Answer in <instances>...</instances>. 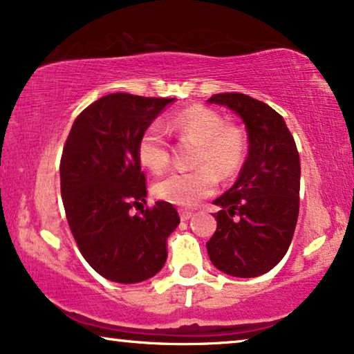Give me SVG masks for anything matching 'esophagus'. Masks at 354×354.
<instances>
[{
	"label": "esophagus",
	"mask_w": 354,
	"mask_h": 354,
	"mask_svg": "<svg viewBox=\"0 0 354 354\" xmlns=\"http://www.w3.org/2000/svg\"><path fill=\"white\" fill-rule=\"evenodd\" d=\"M178 214H180V221H188L190 217L193 216L192 211H185V209H180L178 211Z\"/></svg>",
	"instance_id": "1"
}]
</instances>
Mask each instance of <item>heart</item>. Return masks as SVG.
I'll return each instance as SVG.
<instances>
[{
  "label": "heart",
  "mask_w": 354,
  "mask_h": 354,
  "mask_svg": "<svg viewBox=\"0 0 354 354\" xmlns=\"http://www.w3.org/2000/svg\"><path fill=\"white\" fill-rule=\"evenodd\" d=\"M169 130L182 140L196 143L192 171L167 174L153 185L154 196L172 205L190 207L209 196L222 180L236 176L246 158V135L236 125L227 124L225 118L206 106L195 104L178 111L167 120ZM138 159L153 172H161L171 162V149L164 130L149 124L140 135Z\"/></svg>",
  "instance_id": "1"
}]
</instances>
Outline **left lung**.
Returning <instances> with one entry per match:
<instances>
[{
    "label": "left lung",
    "mask_w": 354,
    "mask_h": 354,
    "mask_svg": "<svg viewBox=\"0 0 354 354\" xmlns=\"http://www.w3.org/2000/svg\"><path fill=\"white\" fill-rule=\"evenodd\" d=\"M243 119L248 158L234 187L214 200L217 229L206 243L211 263L234 277H258L280 263L299 211V154L282 115L243 93L212 95Z\"/></svg>",
    "instance_id": "left-lung-1"
}]
</instances>
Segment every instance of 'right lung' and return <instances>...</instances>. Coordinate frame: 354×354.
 Masks as SVG:
<instances>
[{"instance_id": "obj_1", "label": "right lung", "mask_w": 354, "mask_h": 354, "mask_svg": "<svg viewBox=\"0 0 354 354\" xmlns=\"http://www.w3.org/2000/svg\"><path fill=\"white\" fill-rule=\"evenodd\" d=\"M176 98L111 93L77 115L62 149L61 195L82 256L111 282H143L162 269L167 236L180 222L176 207L145 203L147 177L140 135Z\"/></svg>"}]
</instances>
